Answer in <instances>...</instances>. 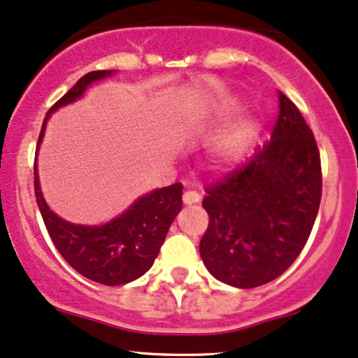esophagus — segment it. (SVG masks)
<instances>
[{"label": "esophagus", "mask_w": 358, "mask_h": 358, "mask_svg": "<svg viewBox=\"0 0 358 358\" xmlns=\"http://www.w3.org/2000/svg\"><path fill=\"white\" fill-rule=\"evenodd\" d=\"M200 200H201V196H200V193H198V192L188 190V192L183 193V203L185 205L198 203V201H200Z\"/></svg>", "instance_id": "1"}]
</instances>
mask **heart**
<instances>
[{
	"label": "heart",
	"instance_id": "1",
	"mask_svg": "<svg viewBox=\"0 0 358 358\" xmlns=\"http://www.w3.org/2000/svg\"><path fill=\"white\" fill-rule=\"evenodd\" d=\"M240 152H242V148H240L238 141H231V143H228L225 148L222 150V155H220L222 165H234V163L238 160Z\"/></svg>",
	"mask_w": 358,
	"mask_h": 358
}]
</instances>
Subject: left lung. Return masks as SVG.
I'll return each instance as SVG.
<instances>
[{
  "mask_svg": "<svg viewBox=\"0 0 358 358\" xmlns=\"http://www.w3.org/2000/svg\"><path fill=\"white\" fill-rule=\"evenodd\" d=\"M272 138L245 165L206 187L200 242L208 272L236 288L265 285L300 255L322 198L320 153L294 101L278 92Z\"/></svg>",
  "mask_w": 358,
  "mask_h": 358,
  "instance_id": "1",
  "label": "left lung"
}]
</instances>
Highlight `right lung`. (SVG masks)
I'll list each match as a JSON object with an SVG mask.
<instances>
[{
	"instance_id": "add662e5",
	"label": "right lung",
	"mask_w": 358,
	"mask_h": 358,
	"mask_svg": "<svg viewBox=\"0 0 358 358\" xmlns=\"http://www.w3.org/2000/svg\"><path fill=\"white\" fill-rule=\"evenodd\" d=\"M113 73V70L86 73L70 92L51 106L43 122L36 155L50 113L76 101L83 96L90 85ZM182 193L183 185L173 183L140 196L130 208L108 223L96 227L76 225L59 218L46 205L34 158V195L56 250L80 275L103 285H124L152 268L165 242L168 228L182 210Z\"/></svg>"
}]
</instances>
